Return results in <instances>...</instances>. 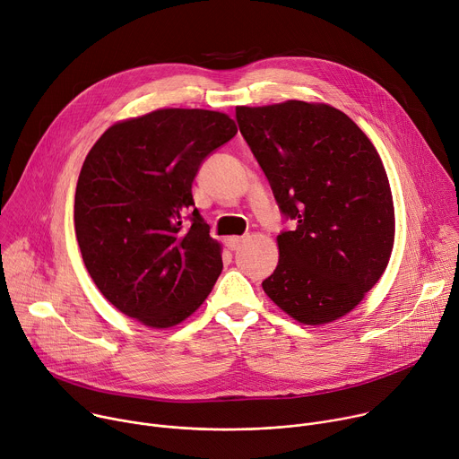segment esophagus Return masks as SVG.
<instances>
[{"label":"esophagus","mask_w":459,"mask_h":459,"mask_svg":"<svg viewBox=\"0 0 459 459\" xmlns=\"http://www.w3.org/2000/svg\"><path fill=\"white\" fill-rule=\"evenodd\" d=\"M243 241H245V239H243L241 236H229V238L225 239V245H227L229 250H236V248L241 247Z\"/></svg>","instance_id":"34e87169"}]
</instances>
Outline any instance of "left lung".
I'll list each match as a JSON object with an SVG mask.
<instances>
[{"instance_id": "1", "label": "left lung", "mask_w": 459, "mask_h": 459, "mask_svg": "<svg viewBox=\"0 0 459 459\" xmlns=\"http://www.w3.org/2000/svg\"><path fill=\"white\" fill-rule=\"evenodd\" d=\"M243 138L296 230L276 238L265 294L303 325L333 323L383 276L396 218L383 161L342 110L289 100L236 107Z\"/></svg>"}]
</instances>
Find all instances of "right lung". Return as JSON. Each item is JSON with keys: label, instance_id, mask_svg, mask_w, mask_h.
<instances>
[{"label": "right lung", "instance_id": "1", "mask_svg": "<svg viewBox=\"0 0 459 459\" xmlns=\"http://www.w3.org/2000/svg\"><path fill=\"white\" fill-rule=\"evenodd\" d=\"M238 133L205 108H158L110 125L89 151L74 195L83 264L107 301L151 329L202 307L221 274V243L194 205L202 161Z\"/></svg>", "mask_w": 459, "mask_h": 459}]
</instances>
